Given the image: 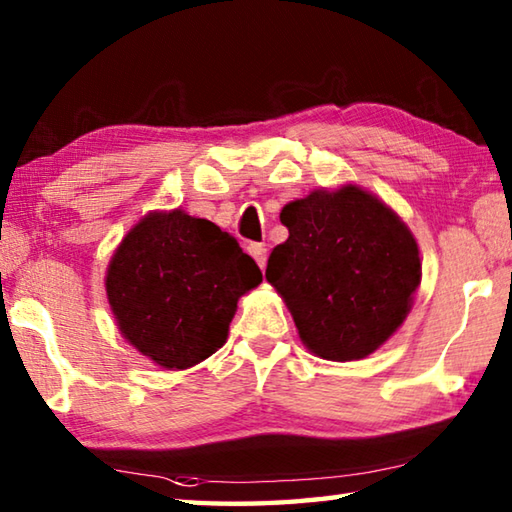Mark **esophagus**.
<instances>
[{"label": "esophagus", "mask_w": 512, "mask_h": 512, "mask_svg": "<svg viewBox=\"0 0 512 512\" xmlns=\"http://www.w3.org/2000/svg\"><path fill=\"white\" fill-rule=\"evenodd\" d=\"M248 253L253 255V259H255L259 268L266 266V248H264V244H248Z\"/></svg>", "instance_id": "obj_1"}]
</instances>
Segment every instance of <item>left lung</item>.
Returning a JSON list of instances; mask_svg holds the SVG:
<instances>
[{"instance_id": "left-lung-1", "label": "left lung", "mask_w": 512, "mask_h": 512, "mask_svg": "<svg viewBox=\"0 0 512 512\" xmlns=\"http://www.w3.org/2000/svg\"><path fill=\"white\" fill-rule=\"evenodd\" d=\"M289 239L266 266L302 343L320 359L357 361L384 345L409 314L420 250L391 207L357 185L316 189L284 205Z\"/></svg>"}]
</instances>
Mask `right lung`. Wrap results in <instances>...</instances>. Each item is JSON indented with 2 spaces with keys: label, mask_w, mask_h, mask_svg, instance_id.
<instances>
[{
  "label": "right lung",
  "mask_w": 512,
  "mask_h": 512,
  "mask_svg": "<svg viewBox=\"0 0 512 512\" xmlns=\"http://www.w3.org/2000/svg\"><path fill=\"white\" fill-rule=\"evenodd\" d=\"M262 282L237 239L183 210L151 212L110 259L106 293L119 332L167 370H185L228 339L237 302Z\"/></svg>",
  "instance_id": "1"
}]
</instances>
